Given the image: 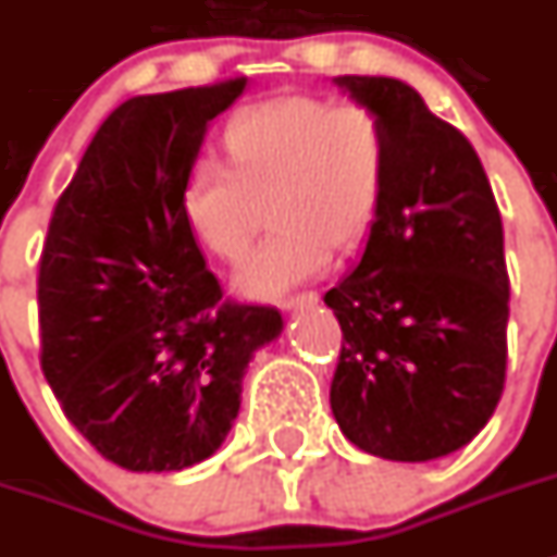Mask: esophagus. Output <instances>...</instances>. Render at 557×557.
I'll use <instances>...</instances> for the list:
<instances>
[{
	"mask_svg": "<svg viewBox=\"0 0 557 557\" xmlns=\"http://www.w3.org/2000/svg\"><path fill=\"white\" fill-rule=\"evenodd\" d=\"M318 293L315 289H307V293H296V296H287L282 301L284 310H304V307H315Z\"/></svg>",
	"mask_w": 557,
	"mask_h": 557,
	"instance_id": "obj_1",
	"label": "esophagus"
}]
</instances>
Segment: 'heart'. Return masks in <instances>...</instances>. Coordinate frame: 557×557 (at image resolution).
Segmentation results:
<instances>
[{"label": "heart", "instance_id": "b5f03b06", "mask_svg": "<svg viewBox=\"0 0 557 557\" xmlns=\"http://www.w3.org/2000/svg\"><path fill=\"white\" fill-rule=\"evenodd\" d=\"M231 163L197 157L185 174L183 220L225 261L242 259L270 199L275 231L236 273L245 296H278L324 273L332 247L372 231L386 194L392 140L377 109L318 95H282L239 109L225 129Z\"/></svg>", "mask_w": 557, "mask_h": 557}]
</instances>
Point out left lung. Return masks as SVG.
I'll return each mask as SVG.
<instances>
[{
  "label": "left lung",
  "mask_w": 557,
  "mask_h": 557,
  "mask_svg": "<svg viewBox=\"0 0 557 557\" xmlns=\"http://www.w3.org/2000/svg\"><path fill=\"white\" fill-rule=\"evenodd\" d=\"M388 126L386 194L358 268L324 296L344 344L330 403L351 445L440 459L487 425L505 392L510 275L476 149L414 87L337 75Z\"/></svg>",
  "instance_id": "left-lung-1"
}]
</instances>
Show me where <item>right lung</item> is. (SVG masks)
Wrapping results in <instances>:
<instances>
[{
    "label": "right lung",
    "instance_id": "obj_1",
    "mask_svg": "<svg viewBox=\"0 0 557 557\" xmlns=\"http://www.w3.org/2000/svg\"><path fill=\"white\" fill-rule=\"evenodd\" d=\"M245 84L121 103L47 227L41 372L84 440L137 473L191 468L220 448L247 363L284 326L275 307L222 298L180 208L208 123Z\"/></svg>",
    "mask_w": 557,
    "mask_h": 557
}]
</instances>
